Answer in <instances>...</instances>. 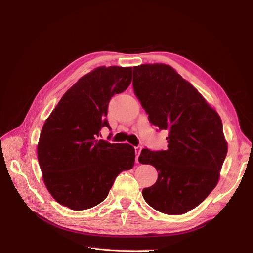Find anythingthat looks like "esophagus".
I'll list each match as a JSON object with an SVG mask.
<instances>
[{
    "mask_svg": "<svg viewBox=\"0 0 253 253\" xmlns=\"http://www.w3.org/2000/svg\"><path fill=\"white\" fill-rule=\"evenodd\" d=\"M142 147H140V145H137V147H135V151H136V163H138V156L140 154V151H141Z\"/></svg>",
    "mask_w": 253,
    "mask_h": 253,
    "instance_id": "esophagus-1",
    "label": "esophagus"
}]
</instances>
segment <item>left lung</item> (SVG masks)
Segmentation results:
<instances>
[{
	"label": "left lung",
	"instance_id": "left-lung-1",
	"mask_svg": "<svg viewBox=\"0 0 253 253\" xmlns=\"http://www.w3.org/2000/svg\"><path fill=\"white\" fill-rule=\"evenodd\" d=\"M133 86L149 120L169 132L166 151L142 149L140 164L158 172L142 196L152 208L180 215L194 209L216 187L228 144L217 112L170 65L133 67Z\"/></svg>",
	"mask_w": 253,
	"mask_h": 253
}]
</instances>
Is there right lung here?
Instances as JSON below:
<instances>
[{
  "label": "right lung",
  "instance_id": "obj_1",
  "mask_svg": "<svg viewBox=\"0 0 253 253\" xmlns=\"http://www.w3.org/2000/svg\"><path fill=\"white\" fill-rule=\"evenodd\" d=\"M132 81V67L99 66L61 98L45 120L38 142L43 180L55 200L72 210H86L108 196L115 178L131 170L135 150L128 143L97 139L115 94Z\"/></svg>",
  "mask_w": 253,
  "mask_h": 253
}]
</instances>
